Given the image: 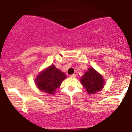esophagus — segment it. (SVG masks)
I'll return each mask as SVG.
<instances>
[{
  "label": "esophagus",
  "instance_id": "34e87169",
  "mask_svg": "<svg viewBox=\"0 0 132 132\" xmlns=\"http://www.w3.org/2000/svg\"><path fill=\"white\" fill-rule=\"evenodd\" d=\"M70 77H71V78H76V75L75 74H73V75H70Z\"/></svg>",
  "mask_w": 132,
  "mask_h": 132
}]
</instances>
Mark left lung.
I'll use <instances>...</instances> for the list:
<instances>
[{
  "mask_svg": "<svg viewBox=\"0 0 132 132\" xmlns=\"http://www.w3.org/2000/svg\"><path fill=\"white\" fill-rule=\"evenodd\" d=\"M81 82L89 94H94L103 88L105 81L102 75L90 68L82 76Z\"/></svg>",
  "mask_w": 132,
  "mask_h": 132,
  "instance_id": "obj_1",
  "label": "left lung"
}]
</instances>
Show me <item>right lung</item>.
Segmentation results:
<instances>
[{
    "instance_id": "1",
    "label": "right lung",
    "mask_w": 132,
    "mask_h": 132,
    "mask_svg": "<svg viewBox=\"0 0 132 132\" xmlns=\"http://www.w3.org/2000/svg\"><path fill=\"white\" fill-rule=\"evenodd\" d=\"M66 78L64 72L56 68L54 65H51L37 76L35 84L41 91L53 94Z\"/></svg>"
}]
</instances>
